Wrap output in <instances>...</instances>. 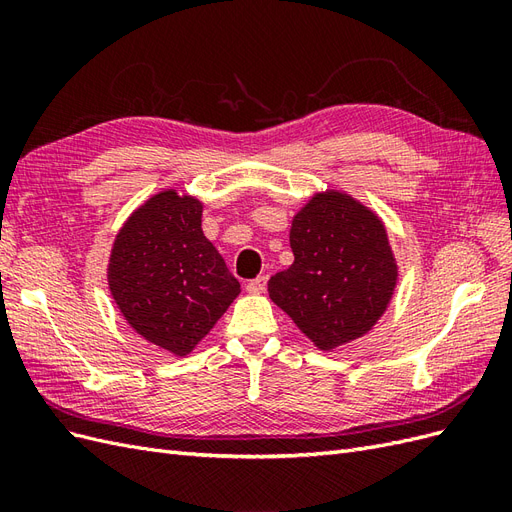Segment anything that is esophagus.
Masks as SVG:
<instances>
[{
	"instance_id": "esophagus-1",
	"label": "esophagus",
	"mask_w": 512,
	"mask_h": 512,
	"mask_svg": "<svg viewBox=\"0 0 512 512\" xmlns=\"http://www.w3.org/2000/svg\"><path fill=\"white\" fill-rule=\"evenodd\" d=\"M245 288H247V292L250 294H260V292H265L267 290V275H258L256 280H250L245 284Z\"/></svg>"
}]
</instances>
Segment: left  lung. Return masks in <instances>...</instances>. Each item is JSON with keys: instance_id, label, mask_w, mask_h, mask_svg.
<instances>
[{"instance_id": "obj_1", "label": "left lung", "mask_w": 512, "mask_h": 512, "mask_svg": "<svg viewBox=\"0 0 512 512\" xmlns=\"http://www.w3.org/2000/svg\"><path fill=\"white\" fill-rule=\"evenodd\" d=\"M294 262L269 297L320 350L365 335L384 314L397 267L382 222L354 198L318 194L292 220Z\"/></svg>"}]
</instances>
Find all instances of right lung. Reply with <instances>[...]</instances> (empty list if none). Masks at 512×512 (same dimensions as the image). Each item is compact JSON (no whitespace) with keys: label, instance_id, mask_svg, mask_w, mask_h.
<instances>
[{"label":"right lung","instance_id":"add662e5","mask_svg":"<svg viewBox=\"0 0 512 512\" xmlns=\"http://www.w3.org/2000/svg\"><path fill=\"white\" fill-rule=\"evenodd\" d=\"M203 205L160 192L123 224L108 265L121 314L147 342L188 354L241 292L200 228Z\"/></svg>","mask_w":512,"mask_h":512}]
</instances>
